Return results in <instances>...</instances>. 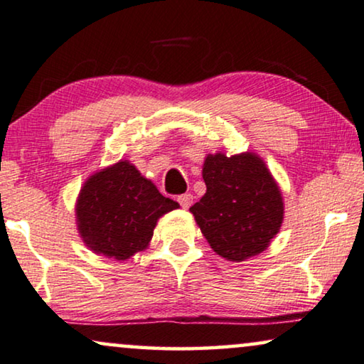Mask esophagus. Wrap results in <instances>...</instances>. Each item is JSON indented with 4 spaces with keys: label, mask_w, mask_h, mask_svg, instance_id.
Instances as JSON below:
<instances>
[{
    "label": "esophagus",
    "mask_w": 364,
    "mask_h": 364,
    "mask_svg": "<svg viewBox=\"0 0 364 364\" xmlns=\"http://www.w3.org/2000/svg\"><path fill=\"white\" fill-rule=\"evenodd\" d=\"M177 202L181 203L182 208H188L193 202V195L191 193H183V195H178L177 197Z\"/></svg>",
    "instance_id": "34e87169"
}]
</instances>
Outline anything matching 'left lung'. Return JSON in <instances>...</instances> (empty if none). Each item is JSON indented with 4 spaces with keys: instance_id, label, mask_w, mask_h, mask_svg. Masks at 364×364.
Listing matches in <instances>:
<instances>
[{
    "instance_id": "1",
    "label": "left lung",
    "mask_w": 364,
    "mask_h": 364,
    "mask_svg": "<svg viewBox=\"0 0 364 364\" xmlns=\"http://www.w3.org/2000/svg\"><path fill=\"white\" fill-rule=\"evenodd\" d=\"M207 192L191 212L212 250L241 262L259 255L281 230V188L264 161L252 152L205 157L202 171Z\"/></svg>"
}]
</instances>
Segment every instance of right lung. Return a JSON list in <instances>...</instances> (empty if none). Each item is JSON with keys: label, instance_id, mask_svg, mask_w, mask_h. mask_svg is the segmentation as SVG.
<instances>
[{"label": "right lung", "instance_id": "obj_1", "mask_svg": "<svg viewBox=\"0 0 364 364\" xmlns=\"http://www.w3.org/2000/svg\"><path fill=\"white\" fill-rule=\"evenodd\" d=\"M178 203L128 161L93 173L78 193L75 215L83 243L97 255L117 261L129 259L149 245L162 215Z\"/></svg>", "mask_w": 364, "mask_h": 364}]
</instances>
